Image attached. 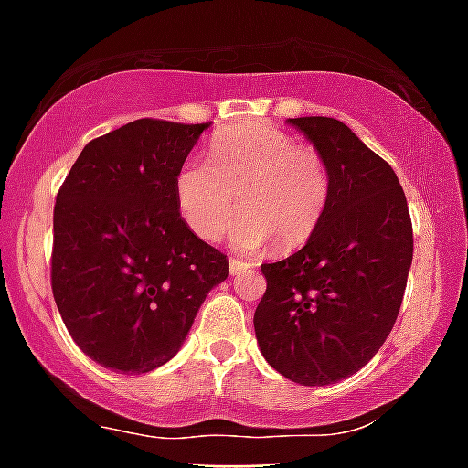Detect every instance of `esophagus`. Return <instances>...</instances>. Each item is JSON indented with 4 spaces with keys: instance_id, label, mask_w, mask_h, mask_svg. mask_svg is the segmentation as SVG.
Returning a JSON list of instances; mask_svg holds the SVG:
<instances>
[{
    "instance_id": "obj_1",
    "label": "esophagus",
    "mask_w": 468,
    "mask_h": 468,
    "mask_svg": "<svg viewBox=\"0 0 468 468\" xmlns=\"http://www.w3.org/2000/svg\"><path fill=\"white\" fill-rule=\"evenodd\" d=\"M247 269H250V264H245V261H238V259H230V261H228V271H230V276L245 273Z\"/></svg>"
}]
</instances>
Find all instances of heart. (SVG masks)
Wrapping results in <instances>:
<instances>
[{"label":"heart","mask_w":468,"mask_h":468,"mask_svg":"<svg viewBox=\"0 0 468 468\" xmlns=\"http://www.w3.org/2000/svg\"><path fill=\"white\" fill-rule=\"evenodd\" d=\"M331 195L321 154L292 135L261 123L218 133L209 164L186 161L176 174V202L202 240H218L235 214L242 221L235 245L261 252H294L312 240Z\"/></svg>","instance_id":"1"}]
</instances>
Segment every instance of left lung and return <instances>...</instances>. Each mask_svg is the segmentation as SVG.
Instances as JSON below:
<instances>
[{"instance_id":"1","label":"left lung","mask_w":468,"mask_h":468,"mask_svg":"<svg viewBox=\"0 0 468 468\" xmlns=\"http://www.w3.org/2000/svg\"><path fill=\"white\" fill-rule=\"evenodd\" d=\"M319 149L331 195L319 230L292 257L261 264L254 312L261 355L300 386L356 374L386 343L414 257L407 197L386 159L343 121L290 119Z\"/></svg>"}]
</instances>
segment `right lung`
<instances>
[{"instance_id": "1", "label": "right lung", "mask_w": 468, "mask_h": 468, "mask_svg": "<svg viewBox=\"0 0 468 468\" xmlns=\"http://www.w3.org/2000/svg\"><path fill=\"white\" fill-rule=\"evenodd\" d=\"M209 123L137 119L94 137L54 204L52 292L100 367L147 374L174 359L228 259L180 218L176 174Z\"/></svg>"}]
</instances>
